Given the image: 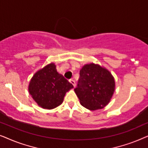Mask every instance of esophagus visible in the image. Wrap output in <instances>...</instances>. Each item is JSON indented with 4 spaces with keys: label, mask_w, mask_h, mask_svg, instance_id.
Segmentation results:
<instances>
[{
    "label": "esophagus",
    "mask_w": 148,
    "mask_h": 148,
    "mask_svg": "<svg viewBox=\"0 0 148 148\" xmlns=\"http://www.w3.org/2000/svg\"><path fill=\"white\" fill-rule=\"evenodd\" d=\"M69 82H70L71 84L73 85V86L74 87H75V82L74 79H70Z\"/></svg>",
    "instance_id": "esophagus-1"
}]
</instances>
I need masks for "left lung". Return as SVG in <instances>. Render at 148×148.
I'll use <instances>...</instances> for the list:
<instances>
[{
	"label": "left lung",
	"mask_w": 148,
	"mask_h": 148,
	"mask_svg": "<svg viewBox=\"0 0 148 148\" xmlns=\"http://www.w3.org/2000/svg\"><path fill=\"white\" fill-rule=\"evenodd\" d=\"M114 90L115 81L111 73L106 68L94 62L82 66L77 87L74 90L80 104L90 110L106 106Z\"/></svg>",
	"instance_id": "1"
}]
</instances>
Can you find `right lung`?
<instances>
[{
  "label": "right lung",
  "instance_id": "right-lung-1",
  "mask_svg": "<svg viewBox=\"0 0 148 148\" xmlns=\"http://www.w3.org/2000/svg\"><path fill=\"white\" fill-rule=\"evenodd\" d=\"M73 88V86L57 72L54 62L36 72L28 86L29 94L38 106L48 110L61 104L66 93Z\"/></svg>",
  "mask_w": 148,
  "mask_h": 148
}]
</instances>
